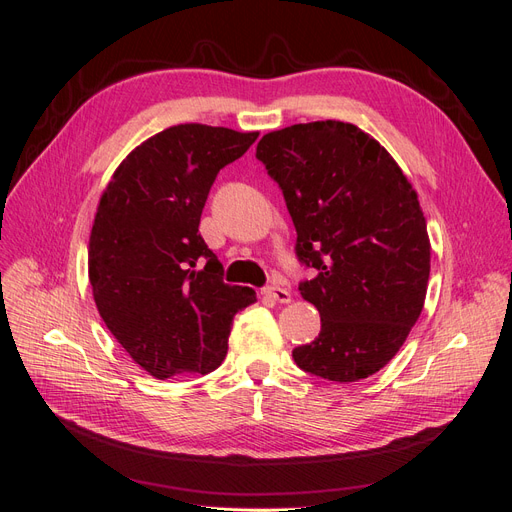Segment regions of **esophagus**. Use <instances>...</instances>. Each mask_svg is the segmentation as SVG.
Here are the masks:
<instances>
[{
  "label": "esophagus",
  "instance_id": "34e87169",
  "mask_svg": "<svg viewBox=\"0 0 512 512\" xmlns=\"http://www.w3.org/2000/svg\"><path fill=\"white\" fill-rule=\"evenodd\" d=\"M262 294H265L267 299L277 301V303H290V292L286 288H282V286H277V284H271L267 288H262Z\"/></svg>",
  "mask_w": 512,
  "mask_h": 512
}]
</instances>
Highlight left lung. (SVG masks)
Listing matches in <instances>:
<instances>
[{
	"label": "left lung",
	"mask_w": 512,
	"mask_h": 512,
	"mask_svg": "<svg viewBox=\"0 0 512 512\" xmlns=\"http://www.w3.org/2000/svg\"><path fill=\"white\" fill-rule=\"evenodd\" d=\"M256 158L280 185L297 228L299 284L320 333L292 350L333 382L376 374L423 312L431 245L418 196L376 138L344 121L294 123L260 138Z\"/></svg>",
	"instance_id": "1"
}]
</instances>
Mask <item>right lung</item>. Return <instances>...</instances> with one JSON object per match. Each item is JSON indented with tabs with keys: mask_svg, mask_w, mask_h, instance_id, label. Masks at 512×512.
Masks as SVG:
<instances>
[{
	"mask_svg": "<svg viewBox=\"0 0 512 512\" xmlns=\"http://www.w3.org/2000/svg\"><path fill=\"white\" fill-rule=\"evenodd\" d=\"M258 132L181 123L147 138L119 164L89 237V282L104 324L153 378L209 374L230 324L256 301L224 284L198 224L220 170Z\"/></svg>",
	"mask_w": 512,
	"mask_h": 512,
	"instance_id": "obj_1",
	"label": "right lung"
}]
</instances>
